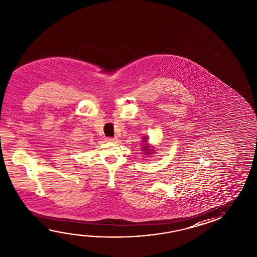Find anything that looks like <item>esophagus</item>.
<instances>
[{
  "mask_svg": "<svg viewBox=\"0 0 257 257\" xmlns=\"http://www.w3.org/2000/svg\"><path fill=\"white\" fill-rule=\"evenodd\" d=\"M106 141L108 142V143H116L117 142V138H113V137H108V138H106Z\"/></svg>",
  "mask_w": 257,
  "mask_h": 257,
  "instance_id": "esophagus-1",
  "label": "esophagus"
}]
</instances>
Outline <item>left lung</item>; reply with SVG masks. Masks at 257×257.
<instances>
[{"label":"left lung","mask_w":257,"mask_h":257,"mask_svg":"<svg viewBox=\"0 0 257 257\" xmlns=\"http://www.w3.org/2000/svg\"><path fill=\"white\" fill-rule=\"evenodd\" d=\"M143 143H145L144 145H143V147L142 148V149H143V152H145L144 154H146V155H150V154H152V153H153V152H152L153 149H151L152 146H150V144L148 143V137H146V136H143Z\"/></svg>","instance_id":"8db88e82"}]
</instances>
